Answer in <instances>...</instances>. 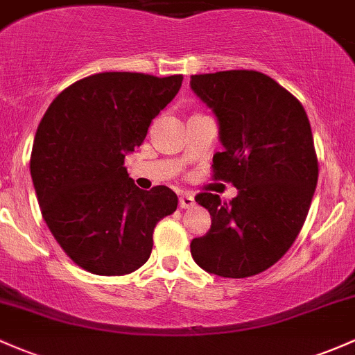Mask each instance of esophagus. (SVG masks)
Returning <instances> with one entry per match:
<instances>
[{"label":"esophagus","instance_id":"obj_1","mask_svg":"<svg viewBox=\"0 0 355 355\" xmlns=\"http://www.w3.org/2000/svg\"><path fill=\"white\" fill-rule=\"evenodd\" d=\"M179 207H181V208H191V207H194L193 194H189V193L181 194V196H179Z\"/></svg>","mask_w":355,"mask_h":355}]
</instances>
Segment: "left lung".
<instances>
[{"label":"left lung","mask_w":355,"mask_h":355,"mask_svg":"<svg viewBox=\"0 0 355 355\" xmlns=\"http://www.w3.org/2000/svg\"><path fill=\"white\" fill-rule=\"evenodd\" d=\"M191 89L218 120L223 152L213 176L239 189L194 200L211 215L207 235L191 240L198 266L222 277H249L288 252L306 220L318 181L313 135L301 103L257 71L191 76Z\"/></svg>","instance_id":"8db88e82"}]
</instances>
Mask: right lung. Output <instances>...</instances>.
Wrapping results in <instances>:
<instances>
[{
    "instance_id": "right-lung-1",
    "label": "right lung",
    "mask_w": 355,
    "mask_h": 355,
    "mask_svg": "<svg viewBox=\"0 0 355 355\" xmlns=\"http://www.w3.org/2000/svg\"><path fill=\"white\" fill-rule=\"evenodd\" d=\"M181 83V74L100 72L66 87L42 118L30 157L42 216L87 272L139 269L150 257L155 225L176 211L173 189L137 188L123 162Z\"/></svg>"
}]
</instances>
